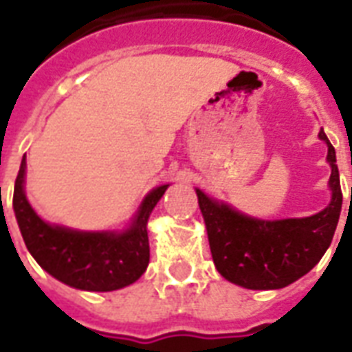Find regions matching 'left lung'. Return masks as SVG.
<instances>
[{"label": "left lung", "mask_w": 352, "mask_h": 352, "mask_svg": "<svg viewBox=\"0 0 352 352\" xmlns=\"http://www.w3.org/2000/svg\"><path fill=\"white\" fill-rule=\"evenodd\" d=\"M331 162L332 201L325 210L301 219L262 221L197 192L212 258L227 280L249 289H277L307 275L329 249L342 212V186L336 151L323 133Z\"/></svg>", "instance_id": "left-lung-1"}]
</instances>
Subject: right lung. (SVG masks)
Returning a JSON list of instances; mask_svg holds the SVG:
<instances>
[{
    "instance_id": "right-lung-1",
    "label": "right lung",
    "mask_w": 352,
    "mask_h": 352,
    "mask_svg": "<svg viewBox=\"0 0 352 352\" xmlns=\"http://www.w3.org/2000/svg\"><path fill=\"white\" fill-rule=\"evenodd\" d=\"M23 177L25 157L21 158L16 177L12 206L29 253L50 275L88 292L120 289L144 275L149 264L147 219L168 184L155 188L144 199L131 229L123 234H112L77 232L42 221L25 199Z\"/></svg>"
}]
</instances>
